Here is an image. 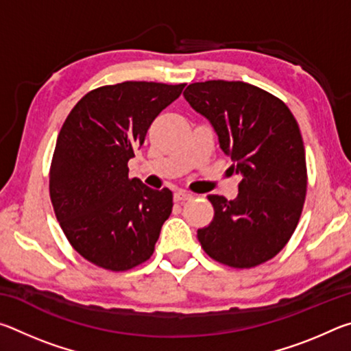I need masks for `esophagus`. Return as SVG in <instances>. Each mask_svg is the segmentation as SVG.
<instances>
[{"label":"esophagus","mask_w":351,"mask_h":351,"mask_svg":"<svg viewBox=\"0 0 351 351\" xmlns=\"http://www.w3.org/2000/svg\"><path fill=\"white\" fill-rule=\"evenodd\" d=\"M173 198H175L176 203H184V201H187V199H192V193H189V192H184V190H178V192H175Z\"/></svg>","instance_id":"obj_1"}]
</instances>
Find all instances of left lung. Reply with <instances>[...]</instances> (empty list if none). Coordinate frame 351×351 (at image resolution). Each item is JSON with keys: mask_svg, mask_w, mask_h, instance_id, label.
Wrapping results in <instances>:
<instances>
[{"mask_svg": "<svg viewBox=\"0 0 351 351\" xmlns=\"http://www.w3.org/2000/svg\"><path fill=\"white\" fill-rule=\"evenodd\" d=\"M218 136L241 175L239 195H209L212 223L198 229L204 252L232 268H254L282 251L299 223L306 195L305 147L280 99L245 82L207 80L184 91Z\"/></svg>", "mask_w": 351, "mask_h": 351, "instance_id": "1", "label": "left lung"}]
</instances>
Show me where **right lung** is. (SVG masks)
Returning <instances> with one entry per match:
<instances>
[{
    "mask_svg": "<svg viewBox=\"0 0 351 351\" xmlns=\"http://www.w3.org/2000/svg\"><path fill=\"white\" fill-rule=\"evenodd\" d=\"M184 86H100L77 102L58 133L49 171L52 206L71 246L100 268L127 271L152 257L173 195L128 178V161Z\"/></svg>",
    "mask_w": 351,
    "mask_h": 351,
    "instance_id": "add662e5",
    "label": "right lung"
}]
</instances>
